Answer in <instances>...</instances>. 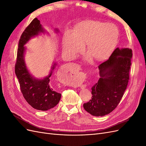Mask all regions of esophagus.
I'll return each instance as SVG.
<instances>
[{"instance_id":"obj_1","label":"esophagus","mask_w":146,"mask_h":146,"mask_svg":"<svg viewBox=\"0 0 146 146\" xmlns=\"http://www.w3.org/2000/svg\"><path fill=\"white\" fill-rule=\"evenodd\" d=\"M80 69V66H79V65H76V66H73V70H75V72H77ZM78 83V80H77V79H75V80H74L72 81L73 84H77Z\"/></svg>"}]
</instances>
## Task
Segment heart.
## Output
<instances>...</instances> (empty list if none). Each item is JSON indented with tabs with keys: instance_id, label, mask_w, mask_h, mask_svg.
Listing matches in <instances>:
<instances>
[{
	"instance_id": "b5f03b06",
	"label": "heart",
	"mask_w": 146,
	"mask_h": 146,
	"mask_svg": "<svg viewBox=\"0 0 146 146\" xmlns=\"http://www.w3.org/2000/svg\"><path fill=\"white\" fill-rule=\"evenodd\" d=\"M118 30L113 24L98 21H84L74 27L73 32L67 30L63 39V51L70 57L81 53L86 43L87 50L97 60L108 57L116 47Z\"/></svg>"
}]
</instances>
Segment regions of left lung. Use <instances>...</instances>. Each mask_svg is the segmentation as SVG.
<instances>
[{
	"instance_id": "obj_1",
	"label": "left lung",
	"mask_w": 146,
	"mask_h": 146,
	"mask_svg": "<svg viewBox=\"0 0 146 146\" xmlns=\"http://www.w3.org/2000/svg\"><path fill=\"white\" fill-rule=\"evenodd\" d=\"M132 55L130 48L117 47L98 66L100 78L91 88V99L83 104L91 115L104 116L117 107L128 85Z\"/></svg>"
}]
</instances>
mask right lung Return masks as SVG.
I'll use <instances>...</instances> for the list:
<instances>
[{
	"label": "right lung",
	"instance_id": "add662e5",
	"mask_svg": "<svg viewBox=\"0 0 146 146\" xmlns=\"http://www.w3.org/2000/svg\"><path fill=\"white\" fill-rule=\"evenodd\" d=\"M55 30L58 32V29ZM44 32L45 30L42 27L40 21L35 17L21 35L15 64V74L24 98L33 108L41 111H47L54 108L61 99V94L53 90L49 83V78L56 64L55 63L53 65L48 76L43 79L35 78L29 73L25 65L24 54L26 47L24 45L32 37Z\"/></svg>",
	"mask_w": 146,
	"mask_h": 146
}]
</instances>
